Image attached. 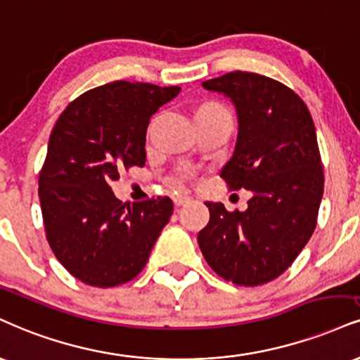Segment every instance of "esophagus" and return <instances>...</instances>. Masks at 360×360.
I'll use <instances>...</instances> for the list:
<instances>
[{
	"label": "esophagus",
	"instance_id": "34e87169",
	"mask_svg": "<svg viewBox=\"0 0 360 360\" xmlns=\"http://www.w3.org/2000/svg\"><path fill=\"white\" fill-rule=\"evenodd\" d=\"M172 201H174L176 206H184L191 201V198H189L186 193H176L174 196H172Z\"/></svg>",
	"mask_w": 360,
	"mask_h": 360
}]
</instances>
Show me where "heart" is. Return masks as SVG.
Returning a JSON list of instances; mask_svg holds the SVG:
<instances>
[{"label": "heart", "instance_id": "obj_1", "mask_svg": "<svg viewBox=\"0 0 360 360\" xmlns=\"http://www.w3.org/2000/svg\"><path fill=\"white\" fill-rule=\"evenodd\" d=\"M206 105H218V103H206Z\"/></svg>", "mask_w": 360, "mask_h": 360}]
</instances>
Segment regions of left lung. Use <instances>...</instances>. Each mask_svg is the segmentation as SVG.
Instances as JSON below:
<instances>
[{"label": "left lung", "mask_w": 360, "mask_h": 360, "mask_svg": "<svg viewBox=\"0 0 360 360\" xmlns=\"http://www.w3.org/2000/svg\"><path fill=\"white\" fill-rule=\"evenodd\" d=\"M202 86L235 103L236 146L221 177L253 196L246 211L206 202L210 223L198 243L221 278L257 287L278 278L317 226L323 169L315 125L305 102L270 77L236 70Z\"/></svg>", "instance_id": "1"}]
</instances>
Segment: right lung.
<instances>
[{
    "mask_svg": "<svg viewBox=\"0 0 360 360\" xmlns=\"http://www.w3.org/2000/svg\"><path fill=\"white\" fill-rule=\"evenodd\" d=\"M181 86L117 80L82 94L56 120L38 177L46 240L70 275L98 288L141 274L171 218L167 196L129 205L110 183L146 164L150 117Z\"/></svg>",
    "mask_w": 360,
    "mask_h": 360,
    "instance_id": "add662e5",
    "label": "right lung"
}]
</instances>
